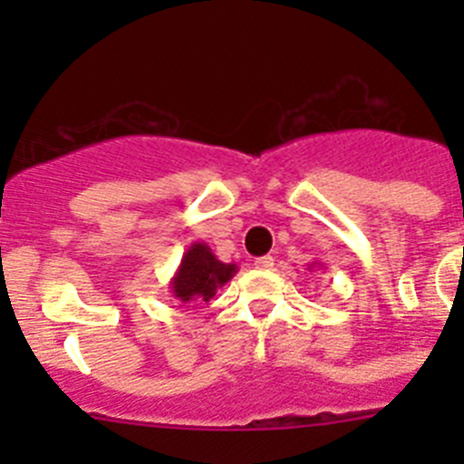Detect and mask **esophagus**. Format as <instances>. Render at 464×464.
<instances>
[{
  "label": "esophagus",
  "instance_id": "34e87169",
  "mask_svg": "<svg viewBox=\"0 0 464 464\" xmlns=\"http://www.w3.org/2000/svg\"><path fill=\"white\" fill-rule=\"evenodd\" d=\"M256 269H271L274 266V258L271 256H262V258H256Z\"/></svg>",
  "mask_w": 464,
  "mask_h": 464
}]
</instances>
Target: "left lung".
<instances>
[{
  "label": "left lung",
  "instance_id": "1",
  "mask_svg": "<svg viewBox=\"0 0 464 464\" xmlns=\"http://www.w3.org/2000/svg\"><path fill=\"white\" fill-rule=\"evenodd\" d=\"M312 266H321V262H312Z\"/></svg>",
  "mask_w": 464,
  "mask_h": 464
}]
</instances>
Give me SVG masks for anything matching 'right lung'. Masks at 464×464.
I'll return each mask as SVG.
<instances>
[{
  "label": "right lung",
  "mask_w": 464,
  "mask_h": 464,
  "mask_svg": "<svg viewBox=\"0 0 464 464\" xmlns=\"http://www.w3.org/2000/svg\"><path fill=\"white\" fill-rule=\"evenodd\" d=\"M237 274V265L218 260L206 242H193L181 256L179 266L170 278V292L179 303L206 301L215 296Z\"/></svg>",
  "instance_id": "right-lung-1"
}]
</instances>
